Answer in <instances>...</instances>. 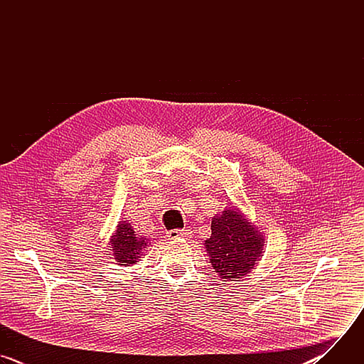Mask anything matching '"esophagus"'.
Here are the masks:
<instances>
[{"label": "esophagus", "mask_w": 364, "mask_h": 364, "mask_svg": "<svg viewBox=\"0 0 364 364\" xmlns=\"http://www.w3.org/2000/svg\"><path fill=\"white\" fill-rule=\"evenodd\" d=\"M191 235L190 230H186V229H173L167 233V237L168 239H180V237H188Z\"/></svg>", "instance_id": "esophagus-1"}]
</instances>
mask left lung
<instances>
[{"mask_svg": "<svg viewBox=\"0 0 364 364\" xmlns=\"http://www.w3.org/2000/svg\"><path fill=\"white\" fill-rule=\"evenodd\" d=\"M213 269L220 278L233 281L253 268L262 253L264 237L233 209L212 220V236L205 240Z\"/></svg>", "mask_w": 364, "mask_h": 364, "instance_id": "8db88e82", "label": "left lung"}]
</instances>
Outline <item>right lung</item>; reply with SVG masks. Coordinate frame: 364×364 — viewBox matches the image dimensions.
<instances>
[{
	"mask_svg": "<svg viewBox=\"0 0 364 364\" xmlns=\"http://www.w3.org/2000/svg\"><path fill=\"white\" fill-rule=\"evenodd\" d=\"M112 252L118 265H129L135 264L141 257L142 249L146 246L145 239L136 237L134 229L129 223H119L117 233L111 240Z\"/></svg>",
	"mask_w": 364,
	"mask_h": 364,
	"instance_id": "obj_1",
	"label": "right lung"
}]
</instances>
